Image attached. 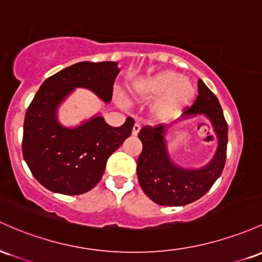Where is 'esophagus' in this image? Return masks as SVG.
Listing matches in <instances>:
<instances>
[{"instance_id":"obj_1","label":"esophagus","mask_w":262,"mask_h":262,"mask_svg":"<svg viewBox=\"0 0 262 262\" xmlns=\"http://www.w3.org/2000/svg\"><path fill=\"white\" fill-rule=\"evenodd\" d=\"M140 130H141V125H140L139 122H136L134 125V127H132V135H134V136H137V135H139Z\"/></svg>"}]
</instances>
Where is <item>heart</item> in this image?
I'll return each mask as SVG.
<instances>
[{"label": "heart", "instance_id": "heart-1", "mask_svg": "<svg viewBox=\"0 0 262 262\" xmlns=\"http://www.w3.org/2000/svg\"><path fill=\"white\" fill-rule=\"evenodd\" d=\"M135 93L143 101L158 99L154 106V115L158 120H168L179 115L192 102L195 86L179 73L166 70L139 81Z\"/></svg>", "mask_w": 262, "mask_h": 262}]
</instances>
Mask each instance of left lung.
<instances>
[{
    "instance_id": "8db88e82",
    "label": "left lung",
    "mask_w": 262,
    "mask_h": 262,
    "mask_svg": "<svg viewBox=\"0 0 262 262\" xmlns=\"http://www.w3.org/2000/svg\"><path fill=\"white\" fill-rule=\"evenodd\" d=\"M203 114L210 120L218 139L213 161L202 169H181L170 162L164 143L162 125L143 126L139 134L142 152L137 160V177L145 194L155 203L179 207L198 201L215 183L224 169L228 146V123L219 100L199 79L198 96L184 116Z\"/></svg>"
}]
</instances>
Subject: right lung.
<instances>
[{"instance_id": "obj_1", "label": "right lung", "mask_w": 262, "mask_h": 262, "mask_svg": "<svg viewBox=\"0 0 262 262\" xmlns=\"http://www.w3.org/2000/svg\"><path fill=\"white\" fill-rule=\"evenodd\" d=\"M119 72L115 61H81L40 85L26 113L22 154L32 174L47 189L67 195L89 192L101 179L110 155L131 135L132 117L113 127L99 116L72 130L55 119L57 106L74 88H86L110 101Z\"/></svg>"}]
</instances>
